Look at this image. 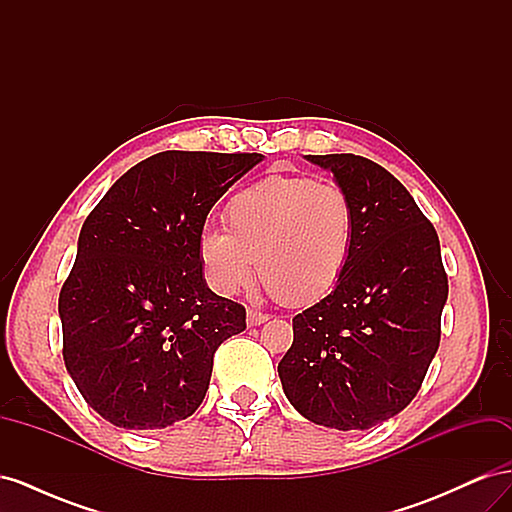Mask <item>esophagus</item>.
Listing matches in <instances>:
<instances>
[{"mask_svg":"<svg viewBox=\"0 0 512 512\" xmlns=\"http://www.w3.org/2000/svg\"><path fill=\"white\" fill-rule=\"evenodd\" d=\"M269 316L256 312V309H247V327H260L262 322H267Z\"/></svg>","mask_w":512,"mask_h":512,"instance_id":"esophagus-1","label":"esophagus"}]
</instances>
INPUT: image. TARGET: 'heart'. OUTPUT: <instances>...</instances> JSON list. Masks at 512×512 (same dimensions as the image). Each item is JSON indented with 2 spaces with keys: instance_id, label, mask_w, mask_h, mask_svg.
<instances>
[{
  "instance_id": "heart-1",
  "label": "heart",
  "mask_w": 512,
  "mask_h": 512,
  "mask_svg": "<svg viewBox=\"0 0 512 512\" xmlns=\"http://www.w3.org/2000/svg\"><path fill=\"white\" fill-rule=\"evenodd\" d=\"M226 232L200 235L207 282L235 294L254 275L284 305L316 303L342 280L356 243V209L335 183L271 175L230 198Z\"/></svg>"
}]
</instances>
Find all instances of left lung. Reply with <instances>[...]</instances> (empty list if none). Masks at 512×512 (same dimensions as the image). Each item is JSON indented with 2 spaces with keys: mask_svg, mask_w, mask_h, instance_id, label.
I'll use <instances>...</instances> for the list:
<instances>
[{
  "mask_svg": "<svg viewBox=\"0 0 512 512\" xmlns=\"http://www.w3.org/2000/svg\"><path fill=\"white\" fill-rule=\"evenodd\" d=\"M333 173L356 209V243L339 284L292 318L277 365L307 421L369 429L416 397L440 346L448 297L436 228L389 170L352 153L305 156Z\"/></svg>",
  "mask_w": 512,
  "mask_h": 512,
  "instance_id": "obj_1",
  "label": "left lung"
}]
</instances>
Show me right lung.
I'll return each mask as SVG.
<instances>
[{
  "mask_svg": "<svg viewBox=\"0 0 512 512\" xmlns=\"http://www.w3.org/2000/svg\"><path fill=\"white\" fill-rule=\"evenodd\" d=\"M262 158L162 151L87 215L59 318L68 374L108 423L164 429L203 404L213 354L245 329V307L207 286L198 241L211 207Z\"/></svg>",
  "mask_w": 512,
  "mask_h": 512,
  "instance_id": "right-lung-1",
  "label": "right lung"
}]
</instances>
